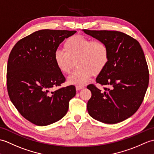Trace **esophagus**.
I'll use <instances>...</instances> for the list:
<instances>
[{
  "label": "esophagus",
  "instance_id": "1",
  "mask_svg": "<svg viewBox=\"0 0 154 154\" xmlns=\"http://www.w3.org/2000/svg\"><path fill=\"white\" fill-rule=\"evenodd\" d=\"M84 88V86H76V90L77 91H78V90H81V89H83Z\"/></svg>",
  "mask_w": 154,
  "mask_h": 154
}]
</instances>
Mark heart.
Here are the masks:
<instances>
[{"label": "heart", "instance_id": "b5f03b06", "mask_svg": "<svg viewBox=\"0 0 154 154\" xmlns=\"http://www.w3.org/2000/svg\"><path fill=\"white\" fill-rule=\"evenodd\" d=\"M63 48L64 51L54 52L53 60L63 74L70 72L75 62L77 68L68 77V84H86L93 75L100 74L107 65L109 48L102 41H91L84 35H76L66 39Z\"/></svg>", "mask_w": 154, "mask_h": 154}]
</instances>
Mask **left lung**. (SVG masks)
<instances>
[{"label": "left lung", "instance_id": "obj_1", "mask_svg": "<svg viewBox=\"0 0 154 154\" xmlns=\"http://www.w3.org/2000/svg\"><path fill=\"white\" fill-rule=\"evenodd\" d=\"M82 32L105 42L109 48V61L96 78L104 88L94 85L88 101V113L95 120L115 124L131 117L141 105L148 86L149 72L140 43L132 37L117 31L88 30Z\"/></svg>", "mask_w": 154, "mask_h": 154}]
</instances>
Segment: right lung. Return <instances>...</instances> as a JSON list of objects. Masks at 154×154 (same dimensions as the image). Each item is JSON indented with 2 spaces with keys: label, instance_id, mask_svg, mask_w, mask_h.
I'll use <instances>...</instances> for the list:
<instances>
[{
  "label": "right lung",
  "instance_id": "add662e5",
  "mask_svg": "<svg viewBox=\"0 0 154 154\" xmlns=\"http://www.w3.org/2000/svg\"><path fill=\"white\" fill-rule=\"evenodd\" d=\"M76 31L39 30L20 40L10 53L7 89L10 100L23 117L37 126L60 120L76 95L74 86L51 91L65 78L57 68L54 53Z\"/></svg>",
  "mask_w": 154,
  "mask_h": 154
}]
</instances>
